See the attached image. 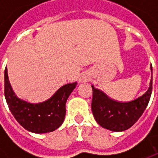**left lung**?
I'll list each match as a JSON object with an SVG mask.
<instances>
[{
	"mask_svg": "<svg viewBox=\"0 0 158 158\" xmlns=\"http://www.w3.org/2000/svg\"><path fill=\"white\" fill-rule=\"evenodd\" d=\"M152 73V68L151 67ZM92 87L91 110L98 124L112 131H123L133 126L140 118L149 103L152 91V77L148 89L138 98L120 102L111 99L102 90Z\"/></svg>",
	"mask_w": 158,
	"mask_h": 158,
	"instance_id": "left-lung-1",
	"label": "left lung"
}]
</instances>
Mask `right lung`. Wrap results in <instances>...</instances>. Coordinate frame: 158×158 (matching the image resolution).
I'll return each instance as SVG.
<instances>
[{
  "mask_svg": "<svg viewBox=\"0 0 158 158\" xmlns=\"http://www.w3.org/2000/svg\"><path fill=\"white\" fill-rule=\"evenodd\" d=\"M5 97L11 113L20 125L30 132L44 134L58 129L64 121L66 102L77 83L62 86L43 102L29 103L16 96L5 69Z\"/></svg>",
  "mask_w": 158,
  "mask_h": 158,
  "instance_id": "right-lung-1",
  "label": "right lung"
}]
</instances>
